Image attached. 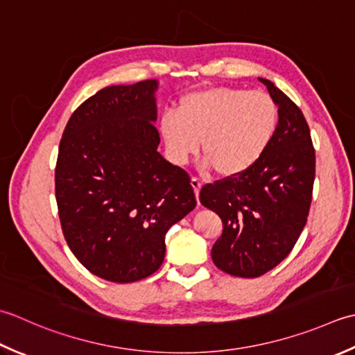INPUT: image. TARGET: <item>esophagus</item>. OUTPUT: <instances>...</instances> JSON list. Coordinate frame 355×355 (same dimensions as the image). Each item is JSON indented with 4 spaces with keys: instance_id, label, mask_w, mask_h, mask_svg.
I'll use <instances>...</instances> for the list:
<instances>
[{
    "instance_id": "esophagus-1",
    "label": "esophagus",
    "mask_w": 355,
    "mask_h": 355,
    "mask_svg": "<svg viewBox=\"0 0 355 355\" xmlns=\"http://www.w3.org/2000/svg\"><path fill=\"white\" fill-rule=\"evenodd\" d=\"M191 187H193V190H194V194H196V198H198L200 188H202L200 180L196 179V178H193V179H191Z\"/></svg>"
}]
</instances>
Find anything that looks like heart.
Wrapping results in <instances>:
<instances>
[{
  "instance_id": "obj_1",
  "label": "heart",
  "mask_w": 355,
  "mask_h": 355,
  "mask_svg": "<svg viewBox=\"0 0 355 355\" xmlns=\"http://www.w3.org/2000/svg\"><path fill=\"white\" fill-rule=\"evenodd\" d=\"M279 125V105L266 92L208 87L179 99L159 132L170 161L187 162L200 147L204 167L222 178L250 170L270 147Z\"/></svg>"
}]
</instances>
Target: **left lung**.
<instances>
[{"label":"left lung","instance_id":"8db88e82","mask_svg":"<svg viewBox=\"0 0 355 355\" xmlns=\"http://www.w3.org/2000/svg\"><path fill=\"white\" fill-rule=\"evenodd\" d=\"M259 81L279 105L270 147L242 175L200 190V204L223 223L213 262L236 277L262 276L289 254L305 228L315 178V153L302 110L270 79Z\"/></svg>","mask_w":355,"mask_h":355}]
</instances>
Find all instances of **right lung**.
Returning <instances> with one entry per match:
<instances>
[{
    "label": "right lung",
    "instance_id": "right-lung-1",
    "mask_svg": "<svg viewBox=\"0 0 355 355\" xmlns=\"http://www.w3.org/2000/svg\"><path fill=\"white\" fill-rule=\"evenodd\" d=\"M157 79L108 85L69 119L55 187L62 233L95 276L130 284L165 257V233L196 207L187 173L157 151Z\"/></svg>",
    "mask_w": 355,
    "mask_h": 355
}]
</instances>
